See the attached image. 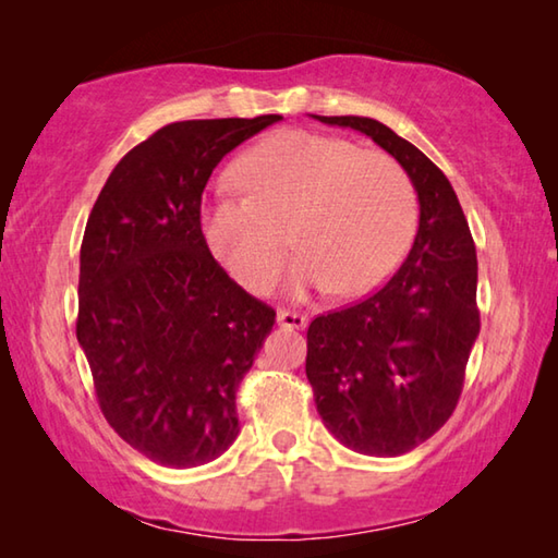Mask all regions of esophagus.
Instances as JSON below:
<instances>
[{"mask_svg":"<svg viewBox=\"0 0 558 558\" xmlns=\"http://www.w3.org/2000/svg\"><path fill=\"white\" fill-rule=\"evenodd\" d=\"M278 325L280 327H288V329H302L307 325V317L300 315V313H292V310H278Z\"/></svg>","mask_w":558,"mask_h":558,"instance_id":"obj_1","label":"esophagus"}]
</instances>
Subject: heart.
Returning <instances> with one entry per match:
<instances>
[{
  "instance_id": "1",
  "label": "heart",
  "mask_w": 558,
  "mask_h": 558,
  "mask_svg": "<svg viewBox=\"0 0 558 558\" xmlns=\"http://www.w3.org/2000/svg\"><path fill=\"white\" fill-rule=\"evenodd\" d=\"M245 196L223 194L204 214V235L221 266L253 292L268 290L290 235L302 256L290 270L295 298L329 288L364 295L399 268L418 204L393 157L307 130L278 132L235 169Z\"/></svg>"
}]
</instances>
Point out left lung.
I'll list each match as a JSON object with an SVG mask.
<instances>
[{
    "mask_svg": "<svg viewBox=\"0 0 558 558\" xmlns=\"http://www.w3.org/2000/svg\"><path fill=\"white\" fill-rule=\"evenodd\" d=\"M386 149L418 194V233L393 278L362 302L315 317L305 374L327 430L362 456L421 446L456 411L480 335L477 256L448 177L384 122L313 116Z\"/></svg>",
    "mask_w": 558,
    "mask_h": 558,
    "instance_id": "left-lung-1",
    "label": "left lung"
}]
</instances>
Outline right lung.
<instances>
[{
  "label": "right lung",
  "instance_id": "obj_1",
  "mask_svg": "<svg viewBox=\"0 0 558 558\" xmlns=\"http://www.w3.org/2000/svg\"><path fill=\"white\" fill-rule=\"evenodd\" d=\"M278 120L165 125L120 159L88 216L75 337L106 421L159 465H206L241 430L235 391L276 310L214 260L202 194L233 147Z\"/></svg>",
  "mask_w": 558,
  "mask_h": 558
}]
</instances>
